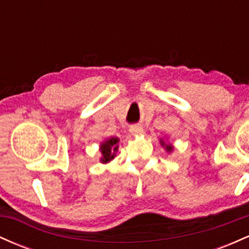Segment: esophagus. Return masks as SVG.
<instances>
[{
	"label": "esophagus",
	"mask_w": 249,
	"mask_h": 249,
	"mask_svg": "<svg viewBox=\"0 0 249 249\" xmlns=\"http://www.w3.org/2000/svg\"><path fill=\"white\" fill-rule=\"evenodd\" d=\"M142 125H138V124H134V125H131L130 126V132L132 134H141L142 133Z\"/></svg>",
	"instance_id": "obj_1"
}]
</instances>
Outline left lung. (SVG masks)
Masks as SVG:
<instances>
[{"instance_id":"obj_1","label":"left lung","mask_w":249,"mask_h":249,"mask_svg":"<svg viewBox=\"0 0 249 249\" xmlns=\"http://www.w3.org/2000/svg\"><path fill=\"white\" fill-rule=\"evenodd\" d=\"M161 144L165 145L164 142H161ZM166 150L168 151V152H171V151H172V146H171V145H166Z\"/></svg>"}]
</instances>
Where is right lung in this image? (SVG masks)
<instances>
[{
	"label": "right lung",
	"instance_id": "1",
	"mask_svg": "<svg viewBox=\"0 0 249 249\" xmlns=\"http://www.w3.org/2000/svg\"><path fill=\"white\" fill-rule=\"evenodd\" d=\"M117 142H118V138H111L101 145L102 162H107L115 158V152L117 151V148H118Z\"/></svg>",
	"mask_w": 249,
	"mask_h": 249
}]
</instances>
